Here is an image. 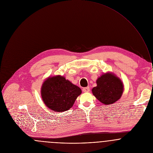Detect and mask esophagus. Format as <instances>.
Segmentation results:
<instances>
[{"label": "esophagus", "mask_w": 153, "mask_h": 153, "mask_svg": "<svg viewBox=\"0 0 153 153\" xmlns=\"http://www.w3.org/2000/svg\"><path fill=\"white\" fill-rule=\"evenodd\" d=\"M82 91L84 93H88L90 91V87H84L82 89Z\"/></svg>", "instance_id": "34e87169"}]
</instances>
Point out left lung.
<instances>
[{
  "label": "left lung",
  "instance_id": "obj_1",
  "mask_svg": "<svg viewBox=\"0 0 153 153\" xmlns=\"http://www.w3.org/2000/svg\"><path fill=\"white\" fill-rule=\"evenodd\" d=\"M97 84V87L92 90L93 94L104 104H113L122 96L123 91L122 82L111 73L105 74L99 78Z\"/></svg>",
  "mask_w": 153,
  "mask_h": 153
}]
</instances>
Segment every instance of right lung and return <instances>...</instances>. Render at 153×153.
Listing matches in <instances>:
<instances>
[{"instance_id": "1", "label": "right lung", "mask_w": 153, "mask_h": 153, "mask_svg": "<svg viewBox=\"0 0 153 153\" xmlns=\"http://www.w3.org/2000/svg\"><path fill=\"white\" fill-rule=\"evenodd\" d=\"M42 97L48 107L55 111L71 108L81 90L63 76H56L47 79L42 87Z\"/></svg>"}]
</instances>
